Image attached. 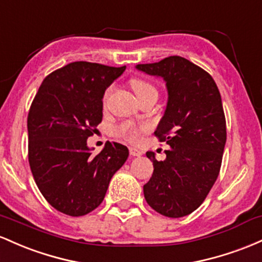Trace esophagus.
<instances>
[{"mask_svg":"<svg viewBox=\"0 0 262 262\" xmlns=\"http://www.w3.org/2000/svg\"><path fill=\"white\" fill-rule=\"evenodd\" d=\"M130 155L132 157H140V156H142V152L140 149L135 148V147H130Z\"/></svg>","mask_w":262,"mask_h":262,"instance_id":"esophagus-1","label":"esophagus"}]
</instances>
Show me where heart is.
Wrapping results in <instances>:
<instances>
[{
    "label": "heart",
    "instance_id": "obj_1",
    "mask_svg": "<svg viewBox=\"0 0 262 262\" xmlns=\"http://www.w3.org/2000/svg\"><path fill=\"white\" fill-rule=\"evenodd\" d=\"M131 86L140 100L142 99L143 96H146L148 93L156 92L154 85L148 83V81L143 80V79H134V80L131 81ZM143 130H146V126H141V127H139V126L134 125L132 122H122L115 128V135L119 137H122V139L130 141L132 143H136L140 141L141 134H142Z\"/></svg>",
    "mask_w": 262,
    "mask_h": 262
}]
</instances>
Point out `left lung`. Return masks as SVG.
Segmentation results:
<instances>
[{"mask_svg": "<svg viewBox=\"0 0 262 262\" xmlns=\"http://www.w3.org/2000/svg\"><path fill=\"white\" fill-rule=\"evenodd\" d=\"M136 69L162 78L168 93L155 135L170 148L164 161L146 154L154 174L143 186L145 199L164 216H186L204 202L219 176L226 142L222 96L205 70L178 55Z\"/></svg>", "mask_w": 262, "mask_h": 262, "instance_id": "left-lung-1", "label": "left lung"}]
</instances>
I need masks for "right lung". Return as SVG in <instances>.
<instances>
[{
    "label": "right lung",
    "instance_id": "1",
    "mask_svg": "<svg viewBox=\"0 0 262 262\" xmlns=\"http://www.w3.org/2000/svg\"><path fill=\"white\" fill-rule=\"evenodd\" d=\"M126 67L74 61L40 84L28 113V160L47 202L81 216L98 208L111 178L128 157L127 147L105 143L98 155L88 146L102 120L105 90Z\"/></svg>",
    "mask_w": 262,
    "mask_h": 262
}]
</instances>
